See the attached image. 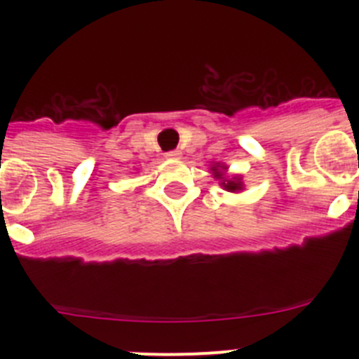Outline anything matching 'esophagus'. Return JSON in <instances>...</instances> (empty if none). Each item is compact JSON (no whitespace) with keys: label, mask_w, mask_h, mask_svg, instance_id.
I'll return each mask as SVG.
<instances>
[{"label":"esophagus","mask_w":359,"mask_h":359,"mask_svg":"<svg viewBox=\"0 0 359 359\" xmlns=\"http://www.w3.org/2000/svg\"><path fill=\"white\" fill-rule=\"evenodd\" d=\"M165 156L169 158V160H180L182 158V151H169Z\"/></svg>","instance_id":"1"}]
</instances>
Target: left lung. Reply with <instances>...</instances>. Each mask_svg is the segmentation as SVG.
<instances>
[{"label":"left lung","instance_id":"8db88e82","mask_svg":"<svg viewBox=\"0 0 359 359\" xmlns=\"http://www.w3.org/2000/svg\"><path fill=\"white\" fill-rule=\"evenodd\" d=\"M210 172L217 180L219 185L228 190V192L236 194V192H243L244 190L243 176H228V167L224 163H212Z\"/></svg>","mask_w":359,"mask_h":359}]
</instances>
